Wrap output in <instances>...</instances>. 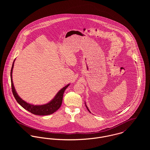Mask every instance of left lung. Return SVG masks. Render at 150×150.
Returning <instances> with one entry per match:
<instances>
[{
  "instance_id": "left-lung-1",
  "label": "left lung",
  "mask_w": 150,
  "mask_h": 150,
  "mask_svg": "<svg viewBox=\"0 0 150 150\" xmlns=\"http://www.w3.org/2000/svg\"><path fill=\"white\" fill-rule=\"evenodd\" d=\"M85 105H86V108H87V110H88V111H89V112H91V111H89V108H88V107H87V106H86V102H85Z\"/></svg>"
}]
</instances>
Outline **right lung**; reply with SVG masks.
<instances>
[{"label": "right lung", "instance_id": "1", "mask_svg": "<svg viewBox=\"0 0 150 150\" xmlns=\"http://www.w3.org/2000/svg\"><path fill=\"white\" fill-rule=\"evenodd\" d=\"M16 59H14L13 64L12 65V67L11 69V73H10V76H11V88H12V92L13 93V95L16 99L17 102L25 110H28V111L30 112L31 113L35 114V115H50L54 112H55L57 110H58L62 105V99H63V95L64 93V91L69 86L70 84L66 85L63 87L55 96V97L48 103L42 105H34L32 104H30L29 103H27L26 102L24 101L22 98H21L18 93H17L15 87L14 86L13 81V78H12V73H13V69L14 67V64L15 62Z\"/></svg>", "mask_w": 150, "mask_h": 150}]
</instances>
